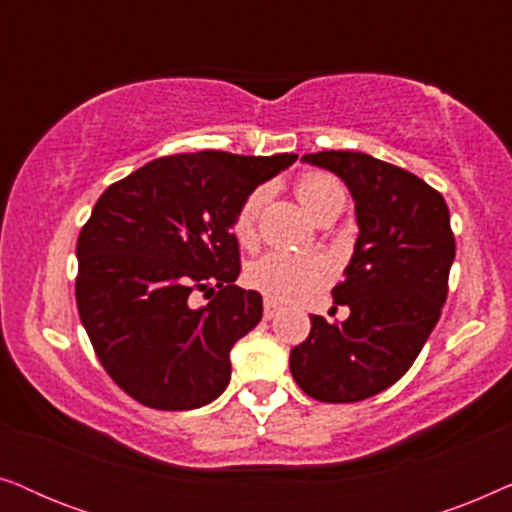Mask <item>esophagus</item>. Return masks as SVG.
<instances>
[{
  "mask_svg": "<svg viewBox=\"0 0 512 512\" xmlns=\"http://www.w3.org/2000/svg\"><path fill=\"white\" fill-rule=\"evenodd\" d=\"M279 312H282V305H279L277 300H270V298L265 300V303H263V317H265V319H268V321L275 319Z\"/></svg>",
  "mask_w": 512,
  "mask_h": 512,
  "instance_id": "34e87169",
  "label": "esophagus"
}]
</instances>
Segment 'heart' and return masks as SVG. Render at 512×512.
I'll list each match as a JSON object with an SVG mask.
<instances>
[{"label":"heart","mask_w":512,"mask_h":512,"mask_svg":"<svg viewBox=\"0 0 512 512\" xmlns=\"http://www.w3.org/2000/svg\"><path fill=\"white\" fill-rule=\"evenodd\" d=\"M342 191L338 181L328 177L324 172H307L298 179L296 193L300 205L305 207L307 214H314L321 202L331 193ZM263 193L254 191L247 195L237 209L233 221V235L237 242L249 247L256 237V219L258 209H261ZM333 275L331 263L324 256L317 254H289V251H270L249 265L247 279L256 291L272 300H282V303H298L317 293Z\"/></svg>","instance_id":"heart-1"}]
</instances>
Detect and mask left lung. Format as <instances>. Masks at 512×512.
Returning <instances> with one entry per match:
<instances>
[{"mask_svg": "<svg viewBox=\"0 0 512 512\" xmlns=\"http://www.w3.org/2000/svg\"><path fill=\"white\" fill-rule=\"evenodd\" d=\"M303 160L345 181L359 237L333 289L349 317L328 324L312 314L289 368L307 396L356 403L401 380L438 324L457 251L450 209L426 181L368 153L321 151Z\"/></svg>", "mask_w": 512, "mask_h": 512, "instance_id": "8db88e82", "label": "left lung"}]
</instances>
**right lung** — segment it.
Wrapping results in <instances>:
<instances>
[{
	"label": "right lung",
	"instance_id": "obj_1",
	"mask_svg": "<svg viewBox=\"0 0 512 512\" xmlns=\"http://www.w3.org/2000/svg\"><path fill=\"white\" fill-rule=\"evenodd\" d=\"M296 153H179L111 184L76 242V307L95 354L125 394L156 410H195L230 382V349L263 317L258 291L235 286L230 233L256 186ZM193 290L214 292L191 308Z\"/></svg>",
	"mask_w": 512,
	"mask_h": 512
}]
</instances>
